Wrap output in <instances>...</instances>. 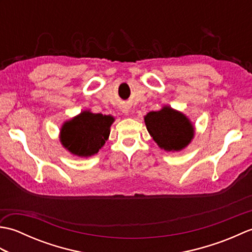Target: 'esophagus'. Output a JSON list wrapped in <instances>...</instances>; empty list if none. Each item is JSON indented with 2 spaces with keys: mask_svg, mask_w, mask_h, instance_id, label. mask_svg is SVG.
<instances>
[{
  "mask_svg": "<svg viewBox=\"0 0 252 252\" xmlns=\"http://www.w3.org/2000/svg\"><path fill=\"white\" fill-rule=\"evenodd\" d=\"M123 114H125V115H129V110L125 109V110H123Z\"/></svg>",
  "mask_w": 252,
  "mask_h": 252,
  "instance_id": "1",
  "label": "esophagus"
}]
</instances>
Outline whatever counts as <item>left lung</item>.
Listing matches in <instances>:
<instances>
[{
	"label": "left lung",
	"mask_w": 252,
	"mask_h": 252,
	"mask_svg": "<svg viewBox=\"0 0 252 252\" xmlns=\"http://www.w3.org/2000/svg\"><path fill=\"white\" fill-rule=\"evenodd\" d=\"M145 125L154 141L167 152L181 151L189 145L194 136V127L189 120L170 107L148 112Z\"/></svg>",
	"instance_id": "1"
}]
</instances>
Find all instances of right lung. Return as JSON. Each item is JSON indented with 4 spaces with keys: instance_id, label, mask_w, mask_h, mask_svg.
I'll list each match as a JSON object with an SVG mask.
<instances>
[{
    "instance_id": "1",
    "label": "right lung",
    "mask_w": 252,
    "mask_h": 252,
    "mask_svg": "<svg viewBox=\"0 0 252 252\" xmlns=\"http://www.w3.org/2000/svg\"><path fill=\"white\" fill-rule=\"evenodd\" d=\"M112 122L111 116L83 111L63 125L61 132L63 145L77 156H92L108 138Z\"/></svg>"
}]
</instances>
